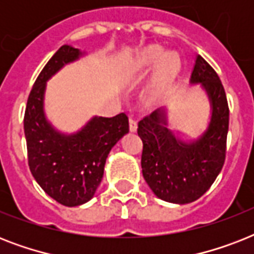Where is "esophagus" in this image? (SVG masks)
Returning a JSON list of instances; mask_svg holds the SVG:
<instances>
[{"mask_svg": "<svg viewBox=\"0 0 254 254\" xmlns=\"http://www.w3.org/2000/svg\"><path fill=\"white\" fill-rule=\"evenodd\" d=\"M129 129H130V131H135L137 130V121H135L134 119H129Z\"/></svg>", "mask_w": 254, "mask_h": 254, "instance_id": "esophagus-1", "label": "esophagus"}]
</instances>
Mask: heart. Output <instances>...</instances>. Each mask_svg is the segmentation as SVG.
Returning <instances> with one entry per match:
<instances>
[{"label":"heart","instance_id":"1","mask_svg":"<svg viewBox=\"0 0 254 254\" xmlns=\"http://www.w3.org/2000/svg\"><path fill=\"white\" fill-rule=\"evenodd\" d=\"M159 63V72L162 76H166L169 73L174 72L178 68L177 58L173 54H166L163 55V51L158 47H150L145 50L137 59L135 68L137 71H149L153 68L155 64Z\"/></svg>","mask_w":254,"mask_h":254}]
</instances>
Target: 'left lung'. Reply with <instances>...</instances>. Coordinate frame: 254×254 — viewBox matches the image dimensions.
<instances>
[{"label": "left lung", "instance_id": "left-lung-1", "mask_svg": "<svg viewBox=\"0 0 254 254\" xmlns=\"http://www.w3.org/2000/svg\"><path fill=\"white\" fill-rule=\"evenodd\" d=\"M191 84H200L211 104L205 131L186 142L167 127L166 109H157L138 123L143 150L141 167L155 196L169 203L187 204L212 186L223 169L227 150L229 109L224 87L215 69L197 55Z\"/></svg>", "mask_w": 254, "mask_h": 254}]
</instances>
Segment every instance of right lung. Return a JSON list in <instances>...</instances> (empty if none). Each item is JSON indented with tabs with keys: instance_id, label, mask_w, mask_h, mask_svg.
Here are the masks:
<instances>
[{
	"instance_id": "add662e5",
	"label": "right lung",
	"mask_w": 254,
	"mask_h": 254,
	"mask_svg": "<svg viewBox=\"0 0 254 254\" xmlns=\"http://www.w3.org/2000/svg\"><path fill=\"white\" fill-rule=\"evenodd\" d=\"M83 55L68 45L54 54L34 83L23 120L30 171L49 196L67 207L84 204L93 197L109 151L129 131L125 113L115 117L95 116L72 134L62 133L47 120L46 83Z\"/></svg>"
}]
</instances>
